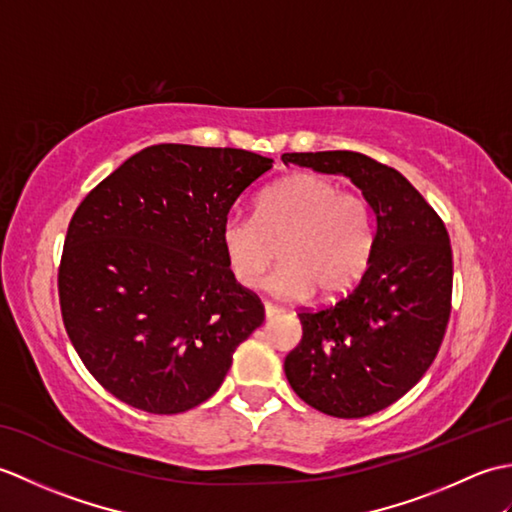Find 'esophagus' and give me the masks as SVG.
<instances>
[{
	"label": "esophagus",
	"mask_w": 512,
	"mask_h": 512,
	"mask_svg": "<svg viewBox=\"0 0 512 512\" xmlns=\"http://www.w3.org/2000/svg\"><path fill=\"white\" fill-rule=\"evenodd\" d=\"M264 312H266V317L268 319H273V317H277V314H281L284 312V308H279V306H275V303H264Z\"/></svg>",
	"instance_id": "1"
}]
</instances>
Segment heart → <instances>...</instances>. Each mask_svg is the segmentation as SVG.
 <instances>
[{
  "label": "heart",
  "instance_id": "obj_1",
  "mask_svg": "<svg viewBox=\"0 0 512 512\" xmlns=\"http://www.w3.org/2000/svg\"><path fill=\"white\" fill-rule=\"evenodd\" d=\"M226 266L239 286L255 288L279 259L270 288L288 299L317 290L350 292L374 255V209L367 195L339 189L321 173L299 171L262 193L257 213H228L220 228Z\"/></svg>",
  "mask_w": 512,
  "mask_h": 512
}]
</instances>
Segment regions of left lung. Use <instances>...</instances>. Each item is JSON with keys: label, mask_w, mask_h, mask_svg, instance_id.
Returning <instances> with one entry per match:
<instances>
[{"label": "left lung", "mask_w": 512, "mask_h": 512, "mask_svg": "<svg viewBox=\"0 0 512 512\" xmlns=\"http://www.w3.org/2000/svg\"><path fill=\"white\" fill-rule=\"evenodd\" d=\"M281 160L347 176L376 215L365 275L336 303L297 312L303 336L284 363L290 387L310 407L363 418L405 396L440 350L453 295L447 226L400 171L358 151Z\"/></svg>", "instance_id": "1"}]
</instances>
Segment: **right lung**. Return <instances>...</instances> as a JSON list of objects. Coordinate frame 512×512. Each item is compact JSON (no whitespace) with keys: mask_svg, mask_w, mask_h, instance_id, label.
<instances>
[{"mask_svg":"<svg viewBox=\"0 0 512 512\" xmlns=\"http://www.w3.org/2000/svg\"><path fill=\"white\" fill-rule=\"evenodd\" d=\"M270 169L246 149L151 145L76 206L57 275L61 317L112 396L162 416L222 385L264 303L228 270L220 228Z\"/></svg>","mask_w":512,"mask_h":512,"instance_id":"1","label":"right lung"}]
</instances>
